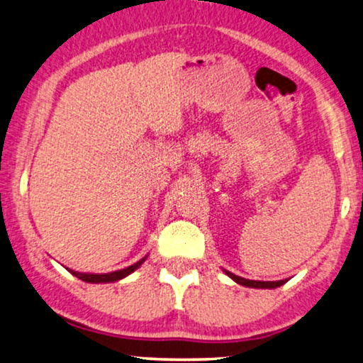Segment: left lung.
<instances>
[{"instance_id":"8db88e82","label":"left lung","mask_w":363,"mask_h":363,"mask_svg":"<svg viewBox=\"0 0 363 363\" xmlns=\"http://www.w3.org/2000/svg\"><path fill=\"white\" fill-rule=\"evenodd\" d=\"M223 272H225L227 277H230L235 283H238V284H242V286H247V288L273 289V288H278V286H281V284L286 283V279H281V281H253V279H245L242 277H237V274L227 272V269H223Z\"/></svg>"}]
</instances>
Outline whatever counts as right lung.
I'll use <instances>...</instances> for the list:
<instances>
[{"instance_id":"add662e5","label":"right lung","mask_w":363,"mask_h":363,"mask_svg":"<svg viewBox=\"0 0 363 363\" xmlns=\"http://www.w3.org/2000/svg\"><path fill=\"white\" fill-rule=\"evenodd\" d=\"M147 257V255H146ZM145 258H141L140 262H136L135 264H131L128 268H123V269H118V272H111V273H104V274H99V273H79V272H74V269H69L70 273L74 274V277H77L79 279L85 283H113V281H120V279H123L131 274L135 269H138L141 267L143 263H145Z\"/></svg>"}]
</instances>
